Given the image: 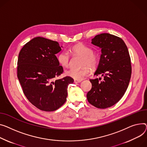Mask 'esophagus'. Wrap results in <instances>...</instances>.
Listing matches in <instances>:
<instances>
[{"label": "esophagus", "instance_id": "1", "mask_svg": "<svg viewBox=\"0 0 147 147\" xmlns=\"http://www.w3.org/2000/svg\"><path fill=\"white\" fill-rule=\"evenodd\" d=\"M74 83H80V82H82V80H74Z\"/></svg>", "mask_w": 147, "mask_h": 147}]
</instances>
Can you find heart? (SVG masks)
<instances>
[{
    "label": "heart",
    "mask_w": 147,
    "mask_h": 147,
    "mask_svg": "<svg viewBox=\"0 0 147 147\" xmlns=\"http://www.w3.org/2000/svg\"><path fill=\"white\" fill-rule=\"evenodd\" d=\"M71 50L74 54L83 57L82 63L83 67L80 68H70L65 71V74L74 80H82L85 76L89 74L90 67L94 69L98 66L100 60V53L98 51H93L90 47L82 43L73 46ZM58 61L63 67H68L70 63V54L67 51L61 52L58 56Z\"/></svg>",
    "instance_id": "1"
}]
</instances>
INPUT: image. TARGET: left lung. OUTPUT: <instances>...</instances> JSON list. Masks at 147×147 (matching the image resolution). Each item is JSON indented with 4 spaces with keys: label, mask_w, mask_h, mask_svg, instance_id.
<instances>
[{
    "label": "left lung",
    "mask_w": 147,
    "mask_h": 147,
    "mask_svg": "<svg viewBox=\"0 0 147 147\" xmlns=\"http://www.w3.org/2000/svg\"><path fill=\"white\" fill-rule=\"evenodd\" d=\"M92 41L102 48L94 75L103 78L90 79L92 87L87 99L94 107L105 109L118 102L128 87L132 73L131 57L125 43L118 36L103 33Z\"/></svg>",
    "instance_id": "8db88e82"
}]
</instances>
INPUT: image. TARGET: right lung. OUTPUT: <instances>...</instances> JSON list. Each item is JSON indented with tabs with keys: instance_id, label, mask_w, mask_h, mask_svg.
Segmentation results:
<instances>
[{
	"instance_id": "1",
	"label": "right lung",
	"mask_w": 147,
	"mask_h": 147,
	"mask_svg": "<svg viewBox=\"0 0 147 147\" xmlns=\"http://www.w3.org/2000/svg\"><path fill=\"white\" fill-rule=\"evenodd\" d=\"M61 50L58 42L38 36L25 44L19 54L17 76L23 92L43 111H54L63 105L68 86L74 82L69 76L56 79L63 72L55 55Z\"/></svg>"
}]
</instances>
